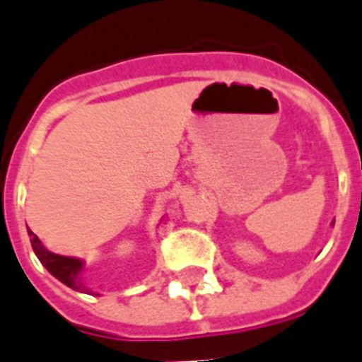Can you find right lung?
Segmentation results:
<instances>
[{
    "label": "right lung",
    "instance_id": "right-lung-1",
    "mask_svg": "<svg viewBox=\"0 0 362 362\" xmlns=\"http://www.w3.org/2000/svg\"><path fill=\"white\" fill-rule=\"evenodd\" d=\"M30 244H33V250H35V254L38 256V259H40V264H42L56 279L62 281L67 287L75 288V291L87 293L83 281L79 279V273H81L83 267L81 259L67 258V256H59V254H54V252L46 250L42 246V243L38 240V236L33 235V233H30Z\"/></svg>",
    "mask_w": 362,
    "mask_h": 362
}]
</instances>
